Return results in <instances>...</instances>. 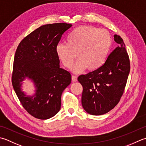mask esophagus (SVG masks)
Segmentation results:
<instances>
[{"instance_id": "34e87169", "label": "esophagus", "mask_w": 146, "mask_h": 146, "mask_svg": "<svg viewBox=\"0 0 146 146\" xmlns=\"http://www.w3.org/2000/svg\"><path fill=\"white\" fill-rule=\"evenodd\" d=\"M71 80H72V81L75 82L77 81V76H75V75H72V76H71Z\"/></svg>"}]
</instances>
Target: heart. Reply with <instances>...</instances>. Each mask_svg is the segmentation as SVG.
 <instances>
[{"instance_id": "obj_1", "label": "heart", "mask_w": 146, "mask_h": 146, "mask_svg": "<svg viewBox=\"0 0 146 146\" xmlns=\"http://www.w3.org/2000/svg\"><path fill=\"white\" fill-rule=\"evenodd\" d=\"M66 42L57 45V56L68 68L72 66L78 56L79 59L72 70L75 73H81L87 67L89 70H95L104 64L111 47V38L105 30L80 26L69 33Z\"/></svg>"}]
</instances>
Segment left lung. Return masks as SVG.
<instances>
[{"label":"left lung","mask_w":146,"mask_h":146,"mask_svg":"<svg viewBox=\"0 0 146 146\" xmlns=\"http://www.w3.org/2000/svg\"><path fill=\"white\" fill-rule=\"evenodd\" d=\"M118 44L104 64L87 75L78 76L83 87L82 104L88 113L101 115L118 104L123 94L130 70V59L121 37L115 35Z\"/></svg>","instance_id":"left-lung-1"}]
</instances>
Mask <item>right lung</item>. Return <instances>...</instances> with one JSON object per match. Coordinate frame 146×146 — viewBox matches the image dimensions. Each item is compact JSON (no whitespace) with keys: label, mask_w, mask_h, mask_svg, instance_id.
Here are the masks:
<instances>
[{"label":"right lung","mask_w":146,"mask_h":146,"mask_svg":"<svg viewBox=\"0 0 146 146\" xmlns=\"http://www.w3.org/2000/svg\"><path fill=\"white\" fill-rule=\"evenodd\" d=\"M72 25L59 23L41 26L22 40L14 58L12 84L25 110L32 116L47 119L61 108L63 90L71 84V75L59 67L56 46ZM28 77L36 87L33 96L21 92L20 83Z\"/></svg>","instance_id":"right-lung-1"}]
</instances>
